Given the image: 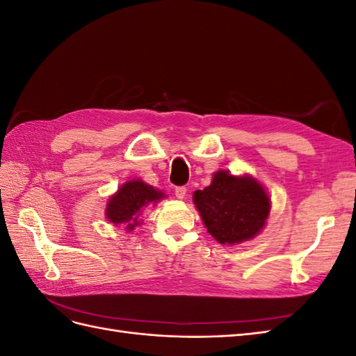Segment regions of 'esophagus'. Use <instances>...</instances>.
<instances>
[{"instance_id":"obj_1","label":"esophagus","mask_w":356,"mask_h":356,"mask_svg":"<svg viewBox=\"0 0 356 356\" xmlns=\"http://www.w3.org/2000/svg\"><path fill=\"white\" fill-rule=\"evenodd\" d=\"M186 195H187V188H186V187H177V188H175V196H177V199L182 200V199L186 197Z\"/></svg>"}]
</instances>
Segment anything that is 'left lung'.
Returning <instances> with one entry per match:
<instances>
[{"mask_svg":"<svg viewBox=\"0 0 356 356\" xmlns=\"http://www.w3.org/2000/svg\"><path fill=\"white\" fill-rule=\"evenodd\" d=\"M193 202L208 233L221 245L251 241L266 227L272 202L251 175L217 170L211 184L193 193Z\"/></svg>","mask_w":356,"mask_h":356,"instance_id":"obj_1","label":"left lung"}]
</instances>
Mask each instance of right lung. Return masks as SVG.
Listing matches in <instances>:
<instances>
[{
	"instance_id": "right-lung-1",
	"label": "right lung",
	"mask_w": 356,
	"mask_h": 356,
	"mask_svg": "<svg viewBox=\"0 0 356 356\" xmlns=\"http://www.w3.org/2000/svg\"><path fill=\"white\" fill-rule=\"evenodd\" d=\"M166 197L161 190L148 186L143 179H131L110 196L105 208V217L114 225H124L127 232H132L136 225H141L139 215L143 211Z\"/></svg>"
}]
</instances>
